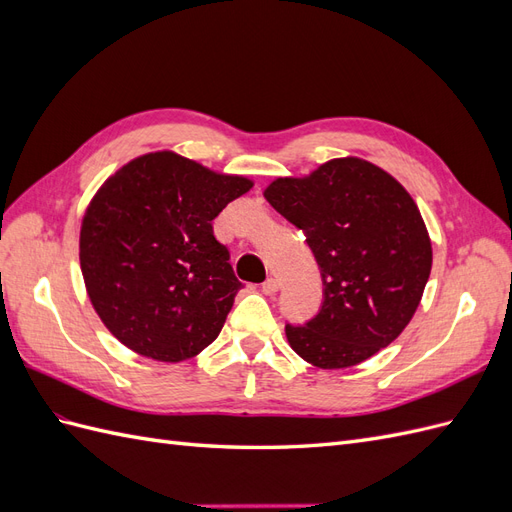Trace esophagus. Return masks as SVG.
Here are the masks:
<instances>
[{"mask_svg": "<svg viewBox=\"0 0 512 512\" xmlns=\"http://www.w3.org/2000/svg\"><path fill=\"white\" fill-rule=\"evenodd\" d=\"M277 290H280V282H277L275 277H269V280L262 284V292H265V294H275Z\"/></svg>", "mask_w": 512, "mask_h": 512, "instance_id": "esophagus-1", "label": "esophagus"}]
</instances>
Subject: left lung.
Listing matches in <instances>:
<instances>
[{
    "label": "left lung",
    "mask_w": 512,
    "mask_h": 512,
    "mask_svg": "<svg viewBox=\"0 0 512 512\" xmlns=\"http://www.w3.org/2000/svg\"><path fill=\"white\" fill-rule=\"evenodd\" d=\"M269 205L305 232L324 284L316 318L286 324L290 348L320 369L359 365L401 335L431 273V239L408 190L380 166L335 158L277 177Z\"/></svg>",
    "instance_id": "obj_1"
}]
</instances>
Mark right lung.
<instances>
[{"instance_id":"right-lung-1","label":"right lung","mask_w":512,"mask_h":512,"mask_svg":"<svg viewBox=\"0 0 512 512\" xmlns=\"http://www.w3.org/2000/svg\"><path fill=\"white\" fill-rule=\"evenodd\" d=\"M252 185L168 149L130 160L100 185L83 215L79 258L89 301L123 346L181 363L220 335L241 282L211 222Z\"/></svg>"}]
</instances>
